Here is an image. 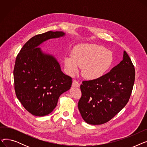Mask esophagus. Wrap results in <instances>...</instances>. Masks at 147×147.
<instances>
[{
	"label": "esophagus",
	"instance_id": "1",
	"mask_svg": "<svg viewBox=\"0 0 147 147\" xmlns=\"http://www.w3.org/2000/svg\"><path fill=\"white\" fill-rule=\"evenodd\" d=\"M72 86L73 87H77L78 88L80 86V84L79 83V82L76 80H73V83H72Z\"/></svg>",
	"mask_w": 147,
	"mask_h": 147
}]
</instances>
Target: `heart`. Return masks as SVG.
<instances>
[{
    "label": "heart",
    "instance_id": "1",
    "mask_svg": "<svg viewBox=\"0 0 147 147\" xmlns=\"http://www.w3.org/2000/svg\"><path fill=\"white\" fill-rule=\"evenodd\" d=\"M113 61V53L96 44L77 45L71 52V56L64 58V64L69 74H76L82 67L83 76L89 80L101 78L111 67Z\"/></svg>",
    "mask_w": 147,
    "mask_h": 147
}]
</instances>
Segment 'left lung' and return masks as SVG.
<instances>
[{"mask_svg": "<svg viewBox=\"0 0 147 147\" xmlns=\"http://www.w3.org/2000/svg\"><path fill=\"white\" fill-rule=\"evenodd\" d=\"M134 66L126 51L123 59L109 73L96 80L83 81L78 109L88 124L102 125L125 107L135 82Z\"/></svg>", "mask_w": 147, "mask_h": 147, "instance_id": "8db88e82", "label": "left lung"}]
</instances>
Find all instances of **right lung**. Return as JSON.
I'll return each mask as SVG.
<instances>
[{"label": "right lung", "instance_id": "right-lung-1", "mask_svg": "<svg viewBox=\"0 0 147 147\" xmlns=\"http://www.w3.org/2000/svg\"><path fill=\"white\" fill-rule=\"evenodd\" d=\"M63 32L36 35L24 45L16 58L13 69L15 90L25 109L35 116L50 114L60 95L70 89L72 79L61 71L57 58L39 46L52 38L63 37Z\"/></svg>", "mask_w": 147, "mask_h": 147}]
</instances>
